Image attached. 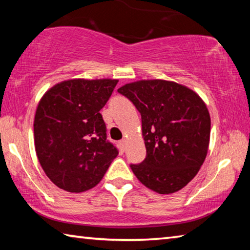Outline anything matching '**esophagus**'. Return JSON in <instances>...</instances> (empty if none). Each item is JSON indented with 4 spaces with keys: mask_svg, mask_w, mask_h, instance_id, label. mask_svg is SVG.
<instances>
[{
    "mask_svg": "<svg viewBox=\"0 0 250 250\" xmlns=\"http://www.w3.org/2000/svg\"><path fill=\"white\" fill-rule=\"evenodd\" d=\"M119 143H120L121 149L125 151V146H126V140H125V139H122V140H121Z\"/></svg>",
    "mask_w": 250,
    "mask_h": 250,
    "instance_id": "obj_1",
    "label": "esophagus"
}]
</instances>
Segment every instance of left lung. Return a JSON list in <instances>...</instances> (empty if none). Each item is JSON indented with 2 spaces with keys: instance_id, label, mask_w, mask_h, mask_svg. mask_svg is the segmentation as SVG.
<instances>
[{
  "instance_id": "1",
  "label": "left lung",
  "mask_w": 250,
  "mask_h": 250,
  "mask_svg": "<svg viewBox=\"0 0 250 250\" xmlns=\"http://www.w3.org/2000/svg\"><path fill=\"white\" fill-rule=\"evenodd\" d=\"M118 92L141 113L146 156L130 167L159 194L183 188L200 171L208 151L210 117L204 101L183 84L162 79L125 83Z\"/></svg>"
}]
</instances>
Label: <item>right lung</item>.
I'll return each mask as SVG.
<instances>
[{"label":"right lung","mask_w":250,"mask_h":250,"mask_svg":"<svg viewBox=\"0 0 250 250\" xmlns=\"http://www.w3.org/2000/svg\"><path fill=\"white\" fill-rule=\"evenodd\" d=\"M117 79H70L45 92L34 119V142L45 174L70 193L88 191L103 180L118 155L107 140L100 110Z\"/></svg>","instance_id":"1"}]
</instances>
